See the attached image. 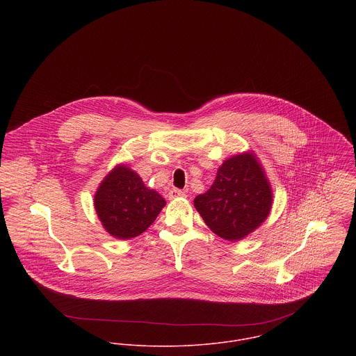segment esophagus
Returning a JSON list of instances; mask_svg holds the SVG:
<instances>
[{"mask_svg":"<svg viewBox=\"0 0 356 356\" xmlns=\"http://www.w3.org/2000/svg\"><path fill=\"white\" fill-rule=\"evenodd\" d=\"M186 193L181 189H177V188H172L170 192H168V197L170 199H177V197H185Z\"/></svg>","mask_w":356,"mask_h":356,"instance_id":"obj_1","label":"esophagus"}]
</instances>
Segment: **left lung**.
<instances>
[{
    "mask_svg": "<svg viewBox=\"0 0 356 356\" xmlns=\"http://www.w3.org/2000/svg\"><path fill=\"white\" fill-rule=\"evenodd\" d=\"M273 203L270 184L252 153L227 159L212 186L195 199L205 225L225 240H240L268 216Z\"/></svg>",
    "mask_w": 356,
    "mask_h": 356,
    "instance_id": "left-lung-1",
    "label": "left lung"
}]
</instances>
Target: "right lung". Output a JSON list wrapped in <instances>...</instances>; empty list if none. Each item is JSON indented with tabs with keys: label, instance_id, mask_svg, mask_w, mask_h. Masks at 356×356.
Segmentation results:
<instances>
[{
	"label": "right lung",
	"instance_id": "obj_1",
	"mask_svg": "<svg viewBox=\"0 0 356 356\" xmlns=\"http://www.w3.org/2000/svg\"><path fill=\"white\" fill-rule=\"evenodd\" d=\"M164 205V199L148 189L140 175L126 165L115 167L95 196L102 226L111 236L122 240L144 233Z\"/></svg>",
	"mask_w": 356,
	"mask_h": 356
}]
</instances>
